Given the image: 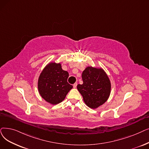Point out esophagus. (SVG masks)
I'll use <instances>...</instances> for the list:
<instances>
[{
  "label": "esophagus",
  "instance_id": "34e87169",
  "mask_svg": "<svg viewBox=\"0 0 149 149\" xmlns=\"http://www.w3.org/2000/svg\"><path fill=\"white\" fill-rule=\"evenodd\" d=\"M77 83H75L74 85H73V87L74 88H75L76 87H77Z\"/></svg>",
  "mask_w": 149,
  "mask_h": 149
}]
</instances>
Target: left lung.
I'll return each mask as SVG.
<instances>
[{
	"mask_svg": "<svg viewBox=\"0 0 149 149\" xmlns=\"http://www.w3.org/2000/svg\"><path fill=\"white\" fill-rule=\"evenodd\" d=\"M83 84L77 85L86 105L95 109L103 105L108 99L111 83L104 70L88 67L82 73Z\"/></svg>",
	"mask_w": 149,
	"mask_h": 149,
	"instance_id": "8db88e82",
	"label": "left lung"
}]
</instances>
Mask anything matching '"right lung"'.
Segmentation results:
<instances>
[{"label":"right lung","instance_id":"obj_1","mask_svg":"<svg viewBox=\"0 0 149 149\" xmlns=\"http://www.w3.org/2000/svg\"><path fill=\"white\" fill-rule=\"evenodd\" d=\"M69 73L60 63H51L45 68L38 79V87L42 97L52 105L61 102L73 88L68 82Z\"/></svg>","mask_w":149,"mask_h":149}]
</instances>
